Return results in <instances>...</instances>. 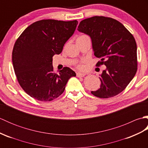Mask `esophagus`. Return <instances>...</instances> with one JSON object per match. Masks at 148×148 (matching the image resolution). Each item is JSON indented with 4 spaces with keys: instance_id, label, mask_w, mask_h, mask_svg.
Listing matches in <instances>:
<instances>
[{
    "instance_id": "obj_1",
    "label": "esophagus",
    "mask_w": 148,
    "mask_h": 148,
    "mask_svg": "<svg viewBox=\"0 0 148 148\" xmlns=\"http://www.w3.org/2000/svg\"><path fill=\"white\" fill-rule=\"evenodd\" d=\"M85 74L84 73H82V72H77L76 73V76H77V77H84V76H85Z\"/></svg>"
}]
</instances>
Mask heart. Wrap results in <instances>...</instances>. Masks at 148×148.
I'll return each mask as SVG.
<instances>
[{
	"mask_svg": "<svg viewBox=\"0 0 148 148\" xmlns=\"http://www.w3.org/2000/svg\"><path fill=\"white\" fill-rule=\"evenodd\" d=\"M89 38L88 36L85 35V34H83V35H81L79 36V37H77V39H76V41H78V40H83V39H88ZM77 67L80 69H83V65L82 64H79L77 65Z\"/></svg>",
	"mask_w": 148,
	"mask_h": 148,
	"instance_id": "b5f03b06",
	"label": "heart"
}]
</instances>
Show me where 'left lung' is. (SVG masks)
<instances>
[{"label": "left lung", "mask_w": 148, "mask_h": 148, "mask_svg": "<svg viewBox=\"0 0 148 148\" xmlns=\"http://www.w3.org/2000/svg\"><path fill=\"white\" fill-rule=\"evenodd\" d=\"M77 30L91 37L94 55L100 58L97 66H106L99 77L100 88L91 93L103 99L120 93L137 70V45L132 34L116 20L97 16L81 21Z\"/></svg>", "instance_id": "8db88e82"}]
</instances>
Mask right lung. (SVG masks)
Instances as JSON below:
<instances>
[{
    "mask_svg": "<svg viewBox=\"0 0 148 148\" xmlns=\"http://www.w3.org/2000/svg\"><path fill=\"white\" fill-rule=\"evenodd\" d=\"M77 24V20L37 21L16 40L12 53L14 72L20 85L31 97L51 101L64 92L68 80L76 76L67 67L55 73L52 58L62 51Z\"/></svg>",
    "mask_w": 148,
    "mask_h": 148,
    "instance_id": "add662e5",
    "label": "right lung"
}]
</instances>
